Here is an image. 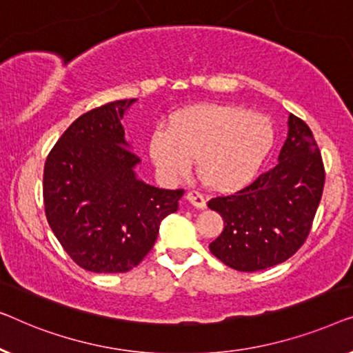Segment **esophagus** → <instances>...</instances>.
Instances as JSON below:
<instances>
[{
  "instance_id": "obj_1",
  "label": "esophagus",
  "mask_w": 353,
  "mask_h": 353,
  "mask_svg": "<svg viewBox=\"0 0 353 353\" xmlns=\"http://www.w3.org/2000/svg\"><path fill=\"white\" fill-rule=\"evenodd\" d=\"M187 200L192 203L193 206H196L198 210H203V208H206V200H205V195H203L201 192L198 190H190L187 193Z\"/></svg>"
}]
</instances>
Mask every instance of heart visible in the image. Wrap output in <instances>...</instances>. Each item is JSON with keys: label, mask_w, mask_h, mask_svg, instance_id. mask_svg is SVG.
Wrapping results in <instances>:
<instances>
[{"label": "heart", "mask_w": 353, "mask_h": 353, "mask_svg": "<svg viewBox=\"0 0 353 353\" xmlns=\"http://www.w3.org/2000/svg\"><path fill=\"white\" fill-rule=\"evenodd\" d=\"M274 143L264 115L233 105H195L176 113L168 129H157L148 153L168 181L185 177L196 160L198 174L214 190H233L256 174Z\"/></svg>", "instance_id": "1"}]
</instances>
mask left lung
<instances>
[{
	"instance_id": "1",
	"label": "left lung",
	"mask_w": 353,
	"mask_h": 353,
	"mask_svg": "<svg viewBox=\"0 0 353 353\" xmlns=\"http://www.w3.org/2000/svg\"><path fill=\"white\" fill-rule=\"evenodd\" d=\"M288 125L274 168L235 193L208 201L224 219V230L210 250L235 270L259 272L290 259L314 224L323 195V160L305 121L290 113Z\"/></svg>"
}]
</instances>
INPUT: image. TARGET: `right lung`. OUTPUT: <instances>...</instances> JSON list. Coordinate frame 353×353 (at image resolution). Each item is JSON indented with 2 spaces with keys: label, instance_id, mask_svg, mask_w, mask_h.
I'll list each match as a JSON object with an SVG mask.
<instances>
[{
  "label": "right lung",
  "instance_id": "right-lung-1",
  "mask_svg": "<svg viewBox=\"0 0 353 353\" xmlns=\"http://www.w3.org/2000/svg\"><path fill=\"white\" fill-rule=\"evenodd\" d=\"M136 99L115 101L77 118L49 152L43 200L54 235L77 265L123 274L155 245L160 222L177 211L182 188L139 181L141 161L125 141L121 118Z\"/></svg>",
  "mask_w": 353,
  "mask_h": 353
}]
</instances>
